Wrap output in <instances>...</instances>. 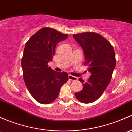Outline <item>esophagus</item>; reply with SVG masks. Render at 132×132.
<instances>
[{
	"mask_svg": "<svg viewBox=\"0 0 132 132\" xmlns=\"http://www.w3.org/2000/svg\"><path fill=\"white\" fill-rule=\"evenodd\" d=\"M68 78L70 80H71V81H77L78 80V78L76 77H74V76L71 75H68Z\"/></svg>",
	"mask_w": 132,
	"mask_h": 132,
	"instance_id": "esophagus-1",
	"label": "esophagus"
}]
</instances>
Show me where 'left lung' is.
I'll use <instances>...</instances> for the list:
<instances>
[{
  "label": "left lung",
  "instance_id": "8db88e82",
  "mask_svg": "<svg viewBox=\"0 0 132 132\" xmlns=\"http://www.w3.org/2000/svg\"><path fill=\"white\" fill-rule=\"evenodd\" d=\"M73 38L84 50L87 70L91 75L84 82V87L75 93L77 99L82 103H92L97 100L106 89L111 80L116 66L113 47L102 35L95 32H84L73 35Z\"/></svg>",
  "mask_w": 132,
  "mask_h": 132
}]
</instances>
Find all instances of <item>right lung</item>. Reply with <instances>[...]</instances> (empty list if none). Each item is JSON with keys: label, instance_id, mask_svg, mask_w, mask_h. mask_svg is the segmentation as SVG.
I'll return each mask as SVG.
<instances>
[{"label": "right lung", "instance_id": "obj_1", "mask_svg": "<svg viewBox=\"0 0 132 132\" xmlns=\"http://www.w3.org/2000/svg\"><path fill=\"white\" fill-rule=\"evenodd\" d=\"M67 38V34L44 27L26 42L21 59L23 79L29 92L39 103L54 102L61 86L68 80L67 73L55 71L48 66V62L52 61L57 43Z\"/></svg>", "mask_w": 132, "mask_h": 132}]
</instances>
